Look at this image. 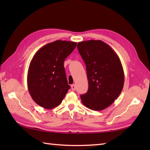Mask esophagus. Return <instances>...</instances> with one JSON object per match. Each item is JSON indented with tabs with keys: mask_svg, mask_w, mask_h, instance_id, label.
I'll return each instance as SVG.
<instances>
[{
	"mask_svg": "<svg viewBox=\"0 0 150 150\" xmlns=\"http://www.w3.org/2000/svg\"><path fill=\"white\" fill-rule=\"evenodd\" d=\"M71 90H72L73 91H75V90H76L75 85V84H72V85L71 86Z\"/></svg>",
	"mask_w": 150,
	"mask_h": 150,
	"instance_id": "34e87169",
	"label": "esophagus"
}]
</instances>
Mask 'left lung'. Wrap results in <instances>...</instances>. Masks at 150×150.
Returning a JSON list of instances; mask_svg holds the SVG:
<instances>
[{
  "label": "left lung",
  "instance_id": "left-lung-1",
  "mask_svg": "<svg viewBox=\"0 0 150 150\" xmlns=\"http://www.w3.org/2000/svg\"><path fill=\"white\" fill-rule=\"evenodd\" d=\"M77 48L86 67L88 80L87 93L81 95L82 103L90 110H103L122 90L124 74L120 60L110 46L100 40L80 42Z\"/></svg>",
  "mask_w": 150,
  "mask_h": 150
}]
</instances>
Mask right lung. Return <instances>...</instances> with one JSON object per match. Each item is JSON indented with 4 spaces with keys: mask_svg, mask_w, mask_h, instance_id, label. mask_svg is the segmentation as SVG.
<instances>
[{
    "mask_svg": "<svg viewBox=\"0 0 150 150\" xmlns=\"http://www.w3.org/2000/svg\"><path fill=\"white\" fill-rule=\"evenodd\" d=\"M77 42L58 40L44 46L31 59L28 71V88L33 100L46 109L62 103L70 86L64 61Z\"/></svg>",
    "mask_w": 150,
    "mask_h": 150,
    "instance_id": "obj_1",
    "label": "right lung"
}]
</instances>
